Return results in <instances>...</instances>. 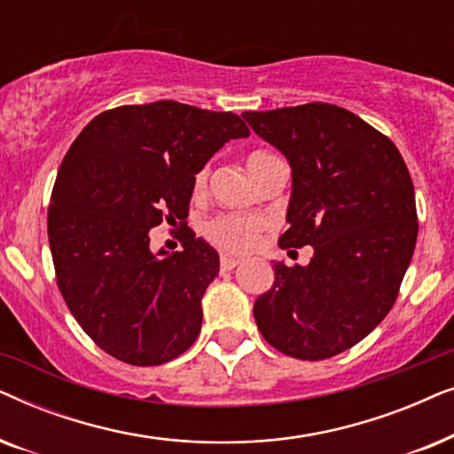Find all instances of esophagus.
Instances as JSON below:
<instances>
[{"label":"esophagus","instance_id":"34e87169","mask_svg":"<svg viewBox=\"0 0 454 454\" xmlns=\"http://www.w3.org/2000/svg\"><path fill=\"white\" fill-rule=\"evenodd\" d=\"M241 260L239 258H231V256H221V269L223 270H233L235 266H239Z\"/></svg>","mask_w":454,"mask_h":454}]
</instances>
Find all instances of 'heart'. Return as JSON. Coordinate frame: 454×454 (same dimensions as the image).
Masks as SVG:
<instances>
[{"mask_svg":"<svg viewBox=\"0 0 454 454\" xmlns=\"http://www.w3.org/2000/svg\"><path fill=\"white\" fill-rule=\"evenodd\" d=\"M269 157V153L254 151L247 157V169L254 171L260 160ZM207 182V169L198 171L194 179V188L200 190ZM266 227V221L258 215H238V213H223L202 225V233L210 244L221 247L225 252L241 254L252 250L260 238V231Z\"/></svg>","mask_w":454,"mask_h":454,"instance_id":"1","label":"heart"}]
</instances>
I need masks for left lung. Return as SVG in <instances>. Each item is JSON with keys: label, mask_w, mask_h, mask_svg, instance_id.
Instances as JSON below:
<instances>
[{"label": "left lung", "mask_w": 454, "mask_h": 454, "mask_svg": "<svg viewBox=\"0 0 454 454\" xmlns=\"http://www.w3.org/2000/svg\"><path fill=\"white\" fill-rule=\"evenodd\" d=\"M241 115L294 173L278 246L314 247L308 266H272L275 283L254 303V318L285 356L328 359L395 306L418 239L411 176L388 136L337 105Z\"/></svg>", "instance_id": "left-lung-1"}]
</instances>
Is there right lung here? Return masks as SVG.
I'll use <instances>...</instances> for the list:
<instances>
[{"label": "right lung", "mask_w": 454, "mask_h": 454, "mask_svg": "<svg viewBox=\"0 0 454 454\" xmlns=\"http://www.w3.org/2000/svg\"><path fill=\"white\" fill-rule=\"evenodd\" d=\"M250 129L231 111L177 101L103 111L66 153L47 213L55 278L82 331L111 357L160 365L190 349L219 254L184 229L182 252L148 231L185 225L194 176Z\"/></svg>", "instance_id": "add662e5"}]
</instances>
